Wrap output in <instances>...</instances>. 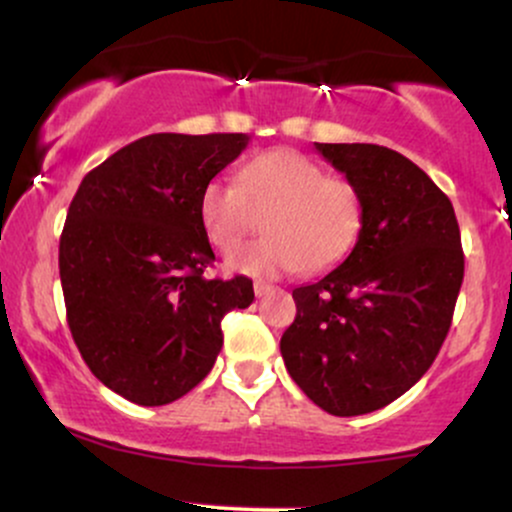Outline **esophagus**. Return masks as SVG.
I'll list each match as a JSON object with an SVG mask.
<instances>
[{
    "mask_svg": "<svg viewBox=\"0 0 512 512\" xmlns=\"http://www.w3.org/2000/svg\"><path fill=\"white\" fill-rule=\"evenodd\" d=\"M252 289H255V296H267V294H272V291H277L272 284H267V282H255Z\"/></svg>",
    "mask_w": 512,
    "mask_h": 512,
    "instance_id": "esophagus-1",
    "label": "esophagus"
}]
</instances>
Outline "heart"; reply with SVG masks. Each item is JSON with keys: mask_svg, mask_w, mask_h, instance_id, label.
I'll list each match as a JSON object with an SVG mask.
<instances>
[{"mask_svg": "<svg viewBox=\"0 0 512 512\" xmlns=\"http://www.w3.org/2000/svg\"><path fill=\"white\" fill-rule=\"evenodd\" d=\"M265 218L267 235L240 247L228 267L250 277L291 269L323 272L355 247L364 223L362 194L350 179L296 150H272L240 170V184L213 179L201 194V221L218 250H233Z\"/></svg>", "mask_w": 512, "mask_h": 512, "instance_id": "heart-1", "label": "heart"}]
</instances>
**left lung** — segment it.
<instances>
[{"instance_id":"8db88e82","label":"left lung","mask_w":512,"mask_h":512,"mask_svg":"<svg viewBox=\"0 0 512 512\" xmlns=\"http://www.w3.org/2000/svg\"><path fill=\"white\" fill-rule=\"evenodd\" d=\"M316 150L359 189L364 223L340 267L294 289L279 350L316 406L350 418L389 406L435 362L462 289V235L452 201L396 150Z\"/></svg>"}]
</instances>
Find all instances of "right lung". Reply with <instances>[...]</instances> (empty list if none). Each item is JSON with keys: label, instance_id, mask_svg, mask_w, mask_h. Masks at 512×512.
<instances>
[{"label": "right lung", "instance_id": "right-lung-1", "mask_svg": "<svg viewBox=\"0 0 512 512\" xmlns=\"http://www.w3.org/2000/svg\"><path fill=\"white\" fill-rule=\"evenodd\" d=\"M245 133H153L82 179L60 238V282L77 350L104 386L165 406L211 372L221 320L255 299L247 277L206 279L216 260L201 194Z\"/></svg>", "mask_w": 512, "mask_h": 512}]
</instances>
